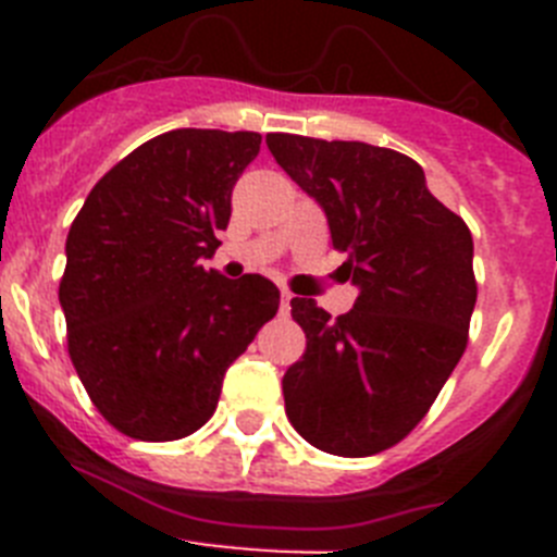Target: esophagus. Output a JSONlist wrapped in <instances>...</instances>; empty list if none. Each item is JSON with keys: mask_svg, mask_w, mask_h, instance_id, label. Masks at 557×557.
Segmentation results:
<instances>
[{"mask_svg": "<svg viewBox=\"0 0 557 557\" xmlns=\"http://www.w3.org/2000/svg\"><path fill=\"white\" fill-rule=\"evenodd\" d=\"M289 301H293V293L282 289V301H278V309H282V314L289 312Z\"/></svg>", "mask_w": 557, "mask_h": 557, "instance_id": "1", "label": "esophagus"}]
</instances>
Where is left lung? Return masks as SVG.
Wrapping results in <instances>:
<instances>
[{
	"label": "left lung",
	"mask_w": 557,
	"mask_h": 557,
	"mask_svg": "<svg viewBox=\"0 0 557 557\" xmlns=\"http://www.w3.org/2000/svg\"><path fill=\"white\" fill-rule=\"evenodd\" d=\"M273 159L323 206L359 287L332 314L293 298L307 351L284 373L289 424L314 449L368 457L405 441L469 346L476 304L469 225L426 189L410 156L366 141L268 133Z\"/></svg>",
	"instance_id": "left-lung-1"
}]
</instances>
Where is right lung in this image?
I'll return each mask as SVG.
<instances>
[{
	"label": "right lung",
	"mask_w": 557,
	"mask_h": 557,
	"mask_svg": "<svg viewBox=\"0 0 557 557\" xmlns=\"http://www.w3.org/2000/svg\"><path fill=\"white\" fill-rule=\"evenodd\" d=\"M253 131L161 133L95 184L66 236L58 298L91 405L136 441H178L214 416L223 376L278 312L262 275L228 282L200 259L228 228Z\"/></svg>",
	"instance_id": "right-lung-1"
}]
</instances>
